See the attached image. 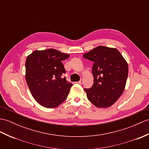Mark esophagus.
<instances>
[{
    "instance_id": "34e87169",
    "label": "esophagus",
    "mask_w": 149,
    "mask_h": 149,
    "mask_svg": "<svg viewBox=\"0 0 149 149\" xmlns=\"http://www.w3.org/2000/svg\"><path fill=\"white\" fill-rule=\"evenodd\" d=\"M78 82H79V84H83V82H84V81H83L82 79H81V80L79 81Z\"/></svg>"
}]
</instances>
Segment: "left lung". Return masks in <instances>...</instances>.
Wrapping results in <instances>:
<instances>
[{
  "instance_id": "obj_1",
  "label": "left lung",
  "mask_w": 149,
  "mask_h": 149,
  "mask_svg": "<svg viewBox=\"0 0 149 149\" xmlns=\"http://www.w3.org/2000/svg\"><path fill=\"white\" fill-rule=\"evenodd\" d=\"M94 62L93 84L84 89L87 98L95 106L107 108L115 103L124 90L128 75V65L116 48L99 46L83 54Z\"/></svg>"
}]
</instances>
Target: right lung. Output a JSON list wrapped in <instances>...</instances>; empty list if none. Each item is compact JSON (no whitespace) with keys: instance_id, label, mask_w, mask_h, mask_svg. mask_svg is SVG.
Masks as SVG:
<instances>
[{"instance_id":"1","label":"right lung","mask_w":149,"mask_h":149,"mask_svg":"<svg viewBox=\"0 0 149 149\" xmlns=\"http://www.w3.org/2000/svg\"><path fill=\"white\" fill-rule=\"evenodd\" d=\"M69 55L56 49L36 50L27 56L25 79L37 102L46 108H55L63 103L72 84L62 78L65 70L62 61Z\"/></svg>"}]
</instances>
